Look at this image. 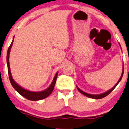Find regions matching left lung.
<instances>
[{"instance_id": "left-lung-1", "label": "left lung", "mask_w": 129, "mask_h": 129, "mask_svg": "<svg viewBox=\"0 0 129 129\" xmlns=\"http://www.w3.org/2000/svg\"><path fill=\"white\" fill-rule=\"evenodd\" d=\"M123 72H124V69H123V72H122L121 76V78H120V79H119V81H117V83L115 85V86H114V87H112V89H111L109 90V91H108L107 92H106V93H102V94H88V93H85V92H83V91H81V90L80 89H79V88H78V87H77V88H78V91H80V92L81 93V94H83V95H85V96H87V97L91 98V99H102V98L105 97V96H107V95H108V94H110V93L111 92H112V91L114 89H115V87L117 86V84H118V83H119V81H121V78H122V77H123Z\"/></svg>"}]
</instances>
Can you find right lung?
<instances>
[{
	"mask_svg": "<svg viewBox=\"0 0 129 129\" xmlns=\"http://www.w3.org/2000/svg\"><path fill=\"white\" fill-rule=\"evenodd\" d=\"M13 41H14V39L12 40V42L11 43L10 46H9L8 49L7 57H6V59H7L8 72V76H9V79L10 81L11 84H12V85L13 86V87H14V89L21 94V95H22V96H24L25 98H26L27 99H28V100H30V101H39V100L46 99V97H48L49 94L52 93L53 90L54 89V87H55V85L58 72L56 74L55 77H54L53 80L51 84L50 85V86H49L47 89L45 90V91H40V92H33V91H28V90H26L25 89H23V88H22L21 87L19 86L18 84H17V83L14 81V80H13V78H12V74H11L10 72V68L9 63V55L11 48H12V44H13Z\"/></svg>",
	"mask_w": 129,
	"mask_h": 129,
	"instance_id": "right-lung-1",
	"label": "right lung"
}]
</instances>
